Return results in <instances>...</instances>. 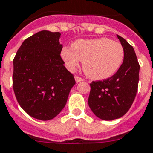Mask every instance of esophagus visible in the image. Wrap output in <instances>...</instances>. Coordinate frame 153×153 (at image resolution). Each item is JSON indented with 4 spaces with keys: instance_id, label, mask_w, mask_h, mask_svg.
<instances>
[{
    "instance_id": "esophagus-1",
    "label": "esophagus",
    "mask_w": 153,
    "mask_h": 153,
    "mask_svg": "<svg viewBox=\"0 0 153 153\" xmlns=\"http://www.w3.org/2000/svg\"><path fill=\"white\" fill-rule=\"evenodd\" d=\"M74 79H75V81H76V82H82V81L84 80V79H83L82 78H81V77L78 76V75H75V77H74Z\"/></svg>"
}]
</instances>
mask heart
<instances>
[{
    "label": "heart",
    "instance_id": "obj_1",
    "mask_svg": "<svg viewBox=\"0 0 153 153\" xmlns=\"http://www.w3.org/2000/svg\"><path fill=\"white\" fill-rule=\"evenodd\" d=\"M61 56L70 70L78 67L81 60L89 78L103 80L120 69L123 62L124 49L120 42L108 38L79 39L73 42L71 48H63Z\"/></svg>",
    "mask_w": 153,
    "mask_h": 153
}]
</instances>
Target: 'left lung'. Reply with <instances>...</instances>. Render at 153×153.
I'll use <instances>...</instances> for the list:
<instances>
[{"mask_svg":"<svg viewBox=\"0 0 153 153\" xmlns=\"http://www.w3.org/2000/svg\"><path fill=\"white\" fill-rule=\"evenodd\" d=\"M124 49V59L117 72L105 80L90 83L89 106L96 116L113 120L124 115L132 105L138 88L140 65L134 49L117 35Z\"/></svg>","mask_w":153,"mask_h":153,"instance_id":"1","label":"left lung"}]
</instances>
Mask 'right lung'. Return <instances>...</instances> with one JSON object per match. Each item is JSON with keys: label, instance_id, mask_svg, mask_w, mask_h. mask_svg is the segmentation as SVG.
<instances>
[{"label": "right lung", "instance_id": "1", "mask_svg": "<svg viewBox=\"0 0 153 153\" xmlns=\"http://www.w3.org/2000/svg\"><path fill=\"white\" fill-rule=\"evenodd\" d=\"M59 37V32H38L23 42L13 59L16 100L28 115L44 121L61 111L75 84L60 56Z\"/></svg>", "mask_w": 153, "mask_h": 153}]
</instances>
